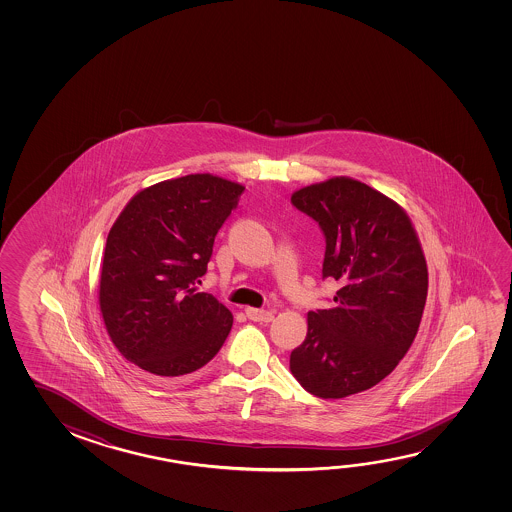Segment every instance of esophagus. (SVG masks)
<instances>
[{
	"label": "esophagus",
	"mask_w": 512,
	"mask_h": 512,
	"mask_svg": "<svg viewBox=\"0 0 512 512\" xmlns=\"http://www.w3.org/2000/svg\"><path fill=\"white\" fill-rule=\"evenodd\" d=\"M246 314H248V318L252 319V321H259V323H269V321H273L275 318V314L271 312V310L264 309H246Z\"/></svg>",
	"instance_id": "obj_1"
}]
</instances>
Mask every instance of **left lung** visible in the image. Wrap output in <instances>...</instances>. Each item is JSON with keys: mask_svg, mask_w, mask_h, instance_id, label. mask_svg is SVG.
Instances as JSON below:
<instances>
[{"mask_svg": "<svg viewBox=\"0 0 512 512\" xmlns=\"http://www.w3.org/2000/svg\"><path fill=\"white\" fill-rule=\"evenodd\" d=\"M325 235L323 278L339 291L310 310L291 373L318 398L377 386L409 352L427 302L428 271L405 210L359 180L336 176L291 196Z\"/></svg>", "mask_w": 512, "mask_h": 512, "instance_id": "left-lung-1", "label": "left lung"}]
</instances>
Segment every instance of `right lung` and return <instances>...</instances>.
<instances>
[{
    "mask_svg": "<svg viewBox=\"0 0 512 512\" xmlns=\"http://www.w3.org/2000/svg\"><path fill=\"white\" fill-rule=\"evenodd\" d=\"M243 191L209 173L166 180L135 194L110 228L103 321L126 361L157 380L203 368L230 334L232 312L196 284Z\"/></svg>",
    "mask_w": 512,
    "mask_h": 512,
    "instance_id": "add662e5",
    "label": "right lung"
}]
</instances>
